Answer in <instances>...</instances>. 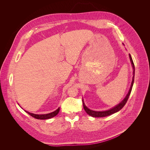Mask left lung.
<instances>
[{"mask_svg":"<svg viewBox=\"0 0 150 150\" xmlns=\"http://www.w3.org/2000/svg\"><path fill=\"white\" fill-rule=\"evenodd\" d=\"M129 59H130V61L131 62V65H132L133 67V79H132V82H131V84L130 86V88L129 91L128 93V94H126V97L124 98L123 100H122L120 103H119L118 104H117L116 106H115V107H113L110 110H106V111H93L90 110L89 109L87 106L85 105V104L84 103L83 101V107L85 111L86 112L87 114H88L89 116L94 117H105V116H110L111 115L114 114L115 112H117V111H119L120 110H121V109L124 107V106L125 105V104L126 103L127 101H128V99L129 98V95L131 94V90H132V88H133V83H134V63L132 59V57H131V55L129 54Z\"/></svg>","mask_w":150,"mask_h":150,"instance_id":"8db88e82","label":"left lung"}]
</instances>
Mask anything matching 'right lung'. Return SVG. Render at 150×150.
<instances>
[{
  "mask_svg": "<svg viewBox=\"0 0 150 150\" xmlns=\"http://www.w3.org/2000/svg\"><path fill=\"white\" fill-rule=\"evenodd\" d=\"M60 110V108H59L56 111H54L52 112H50L48 113V114H44V115H36V114H34V113H31L27 111H25L27 113H28L29 115H30L31 116H33V117L35 119H38V120H47V119H50V118H52V117L56 116L59 112Z\"/></svg>",
  "mask_w": 150,
  "mask_h": 150,
  "instance_id": "obj_1",
  "label": "right lung"
}]
</instances>
